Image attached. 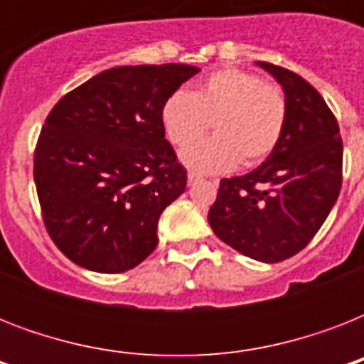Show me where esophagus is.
Returning <instances> with one entry per match:
<instances>
[{
	"label": "esophagus",
	"mask_w": 364,
	"mask_h": 364,
	"mask_svg": "<svg viewBox=\"0 0 364 364\" xmlns=\"http://www.w3.org/2000/svg\"><path fill=\"white\" fill-rule=\"evenodd\" d=\"M200 179H202V177H200L198 173H194V171H191V173H188V176H187V181H188V185H193V183L200 181ZM215 183H217V181H215Z\"/></svg>",
	"instance_id": "esophagus-1"
}]
</instances>
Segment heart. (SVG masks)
I'll list each match as a JSON object with an SVG mask.
<instances>
[{"label":"heart","mask_w":364,"mask_h":364,"mask_svg":"<svg viewBox=\"0 0 364 364\" xmlns=\"http://www.w3.org/2000/svg\"><path fill=\"white\" fill-rule=\"evenodd\" d=\"M160 119L166 137L185 147L211 124L216 136L181 153L183 164L200 173H221L257 166L282 141L287 122V98L279 87L243 70L211 73L194 92L179 88L166 98Z\"/></svg>","instance_id":"b5f03b06"}]
</instances>
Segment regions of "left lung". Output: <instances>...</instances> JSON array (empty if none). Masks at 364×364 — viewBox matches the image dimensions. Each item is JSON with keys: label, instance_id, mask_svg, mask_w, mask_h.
Listing matches in <instances>:
<instances>
[{"label": "left lung", "instance_id": "1", "mask_svg": "<svg viewBox=\"0 0 364 364\" xmlns=\"http://www.w3.org/2000/svg\"><path fill=\"white\" fill-rule=\"evenodd\" d=\"M283 87L287 122L276 151L245 176L221 179L208 221L217 238L260 262L310 243L342 187V137L321 94L293 71L257 62Z\"/></svg>", "mask_w": 364, "mask_h": 364}]
</instances>
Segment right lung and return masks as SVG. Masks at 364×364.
<instances>
[{
	"label": "right lung",
	"mask_w": 364,
	"mask_h": 364,
	"mask_svg": "<svg viewBox=\"0 0 364 364\" xmlns=\"http://www.w3.org/2000/svg\"><path fill=\"white\" fill-rule=\"evenodd\" d=\"M198 71L119 65L65 94L48 113L33 179L48 236L71 262L119 274L154 251L162 211L187 187L160 109Z\"/></svg>",
	"instance_id": "add662e5"
}]
</instances>
